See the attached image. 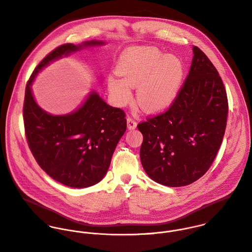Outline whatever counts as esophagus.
Returning <instances> with one entry per match:
<instances>
[{
    "mask_svg": "<svg viewBox=\"0 0 252 252\" xmlns=\"http://www.w3.org/2000/svg\"><path fill=\"white\" fill-rule=\"evenodd\" d=\"M126 122H127V127H128V129H134V128L136 127V126H137L135 120L132 119L131 117H128V118L126 119Z\"/></svg>",
    "mask_w": 252,
    "mask_h": 252,
    "instance_id": "obj_1",
    "label": "esophagus"
}]
</instances>
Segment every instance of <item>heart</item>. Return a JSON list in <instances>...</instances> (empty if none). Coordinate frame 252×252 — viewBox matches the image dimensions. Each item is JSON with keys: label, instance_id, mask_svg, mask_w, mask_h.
<instances>
[{"label": "heart", "instance_id": "1", "mask_svg": "<svg viewBox=\"0 0 252 252\" xmlns=\"http://www.w3.org/2000/svg\"><path fill=\"white\" fill-rule=\"evenodd\" d=\"M123 76L111 74L108 86L114 101L124 106L132 96L131 86L137 87V102L147 111H160L176 99L184 78V63L176 56L166 55L154 47L127 51L118 63Z\"/></svg>", "mask_w": 252, "mask_h": 252}]
</instances>
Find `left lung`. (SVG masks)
<instances>
[{
  "label": "left lung",
  "instance_id": "left-lung-1",
  "mask_svg": "<svg viewBox=\"0 0 252 252\" xmlns=\"http://www.w3.org/2000/svg\"><path fill=\"white\" fill-rule=\"evenodd\" d=\"M192 51L189 72L172 105L137 125L143 135L144 171L154 182L172 188L190 185L209 170L227 126L223 80L198 47Z\"/></svg>",
  "mask_w": 252,
  "mask_h": 252
}]
</instances>
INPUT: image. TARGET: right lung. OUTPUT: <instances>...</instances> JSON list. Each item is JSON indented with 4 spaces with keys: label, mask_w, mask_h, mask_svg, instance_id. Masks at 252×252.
<instances>
[{
    "label": "right lung",
    "mask_w": 252,
    "mask_h": 252,
    "mask_svg": "<svg viewBox=\"0 0 252 252\" xmlns=\"http://www.w3.org/2000/svg\"><path fill=\"white\" fill-rule=\"evenodd\" d=\"M82 45L63 44L50 52L29 77L23 103V123L29 149L40 168L55 181L70 188H88L106 175L116 146L126 129V113L113 108L96 92L90 93L74 113L52 116L35 102L31 84L50 62L79 50Z\"/></svg>",
    "instance_id": "1"
}]
</instances>
